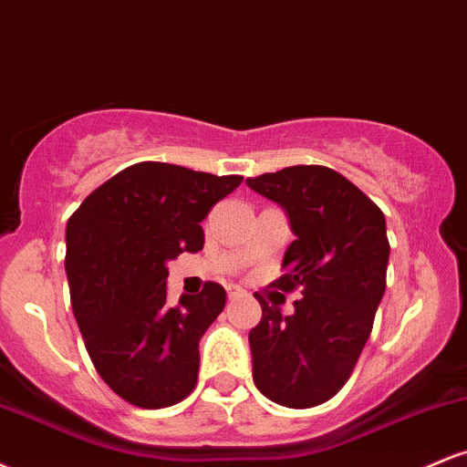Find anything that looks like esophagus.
I'll use <instances>...</instances> for the list:
<instances>
[{
    "label": "esophagus",
    "instance_id": "obj_1",
    "mask_svg": "<svg viewBox=\"0 0 467 467\" xmlns=\"http://www.w3.org/2000/svg\"><path fill=\"white\" fill-rule=\"evenodd\" d=\"M245 296V289H241L237 285H228V298L230 301H239V298Z\"/></svg>",
    "mask_w": 467,
    "mask_h": 467
}]
</instances>
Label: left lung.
Returning a JSON list of instances; mask_svg holds the SVG:
<instances>
[{
    "label": "left lung",
    "mask_w": 467,
    "mask_h": 467,
    "mask_svg": "<svg viewBox=\"0 0 467 467\" xmlns=\"http://www.w3.org/2000/svg\"><path fill=\"white\" fill-rule=\"evenodd\" d=\"M248 186L281 203L296 234L270 287L303 294L292 316L254 294L264 316L248 336L252 378L267 400L312 409L345 387L371 336L387 287V222L378 203L329 166H287L248 178Z\"/></svg>",
    "instance_id": "1"
}]
</instances>
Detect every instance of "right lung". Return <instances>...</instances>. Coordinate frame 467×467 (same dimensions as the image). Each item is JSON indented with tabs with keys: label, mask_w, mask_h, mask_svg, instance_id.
<instances>
[{
	"label": "right lung",
	"mask_w": 467,
	"mask_h": 467,
	"mask_svg": "<svg viewBox=\"0 0 467 467\" xmlns=\"http://www.w3.org/2000/svg\"><path fill=\"white\" fill-rule=\"evenodd\" d=\"M166 162L122 169L67 219L66 272L85 349L118 398L166 409L189 398L200 340L222 314L226 289L166 301V261L203 245V217L241 184Z\"/></svg>",
	"instance_id": "obj_1"
}]
</instances>
